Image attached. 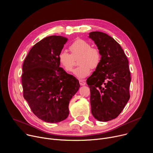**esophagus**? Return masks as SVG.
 <instances>
[{"label":"esophagus","mask_w":153,"mask_h":153,"mask_svg":"<svg viewBox=\"0 0 153 153\" xmlns=\"http://www.w3.org/2000/svg\"><path fill=\"white\" fill-rule=\"evenodd\" d=\"M79 83H80V85L81 86L85 85V84H86L84 80H79Z\"/></svg>","instance_id":"esophagus-1"}]
</instances>
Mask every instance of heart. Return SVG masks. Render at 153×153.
<instances>
[{
    "mask_svg": "<svg viewBox=\"0 0 153 153\" xmlns=\"http://www.w3.org/2000/svg\"><path fill=\"white\" fill-rule=\"evenodd\" d=\"M71 54L61 51L58 55V60L62 67L66 71H71L74 67V59L79 57L80 66L73 71L74 75L79 79H84L89 76L91 68H96L100 62L99 51L92 48L90 43L83 39H77L69 47Z\"/></svg>",
    "mask_w": 153,
    "mask_h": 153,
    "instance_id": "b5f03b06",
    "label": "heart"
}]
</instances>
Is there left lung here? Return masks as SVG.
I'll return each instance as SVG.
<instances>
[{"instance_id": "left-lung-1", "label": "left lung", "mask_w": 153, "mask_h": 153, "mask_svg": "<svg viewBox=\"0 0 153 153\" xmlns=\"http://www.w3.org/2000/svg\"><path fill=\"white\" fill-rule=\"evenodd\" d=\"M89 38L101 56L99 66L86 80L91 92V113L97 120L107 122L116 118L129 99L128 60L121 46L107 34L93 31Z\"/></svg>"}]
</instances>
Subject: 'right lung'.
Here are the masks:
<instances>
[{"mask_svg": "<svg viewBox=\"0 0 153 153\" xmlns=\"http://www.w3.org/2000/svg\"><path fill=\"white\" fill-rule=\"evenodd\" d=\"M68 39L51 36L32 47L22 75L24 97L40 119L58 123L69 115V103L79 90V80L60 67L58 55Z\"/></svg>", "mask_w": 153, "mask_h": 153, "instance_id": "obj_1", "label": "right lung"}]
</instances>
